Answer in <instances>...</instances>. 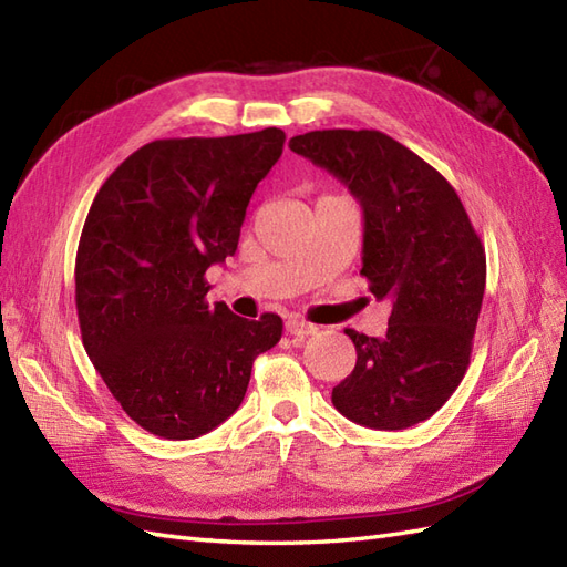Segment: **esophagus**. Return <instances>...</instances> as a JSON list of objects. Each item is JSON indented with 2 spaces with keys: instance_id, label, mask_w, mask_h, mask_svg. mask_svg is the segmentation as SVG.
Segmentation results:
<instances>
[{
  "instance_id": "obj_1",
  "label": "esophagus",
  "mask_w": 567,
  "mask_h": 567,
  "mask_svg": "<svg viewBox=\"0 0 567 567\" xmlns=\"http://www.w3.org/2000/svg\"><path fill=\"white\" fill-rule=\"evenodd\" d=\"M285 330H287V336H292V338H309V336H316L318 326L303 321V318H289V321L285 323Z\"/></svg>"
}]
</instances>
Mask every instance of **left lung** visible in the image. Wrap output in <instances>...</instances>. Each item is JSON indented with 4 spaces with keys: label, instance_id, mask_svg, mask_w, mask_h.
Wrapping results in <instances>:
<instances>
[{
    "label": "left lung",
    "instance_id": "left-lung-1",
    "mask_svg": "<svg viewBox=\"0 0 567 567\" xmlns=\"http://www.w3.org/2000/svg\"><path fill=\"white\" fill-rule=\"evenodd\" d=\"M350 188L364 210L361 275L393 311L383 338L347 328L357 367L332 388L354 424L400 431L424 422L470 367L486 287V254L439 169L375 128H323L289 141Z\"/></svg>",
    "mask_w": 567,
    "mask_h": 567
}]
</instances>
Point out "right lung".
<instances>
[{
    "label": "right lung",
    "mask_w": 567,
    "mask_h": 567,
    "mask_svg": "<svg viewBox=\"0 0 567 567\" xmlns=\"http://www.w3.org/2000/svg\"><path fill=\"white\" fill-rule=\"evenodd\" d=\"M282 128L145 143L100 186L76 251L83 347L112 398L159 439L220 426L282 318L206 301V270L235 256L246 206L278 163Z\"/></svg>",
    "instance_id": "add662e5"
}]
</instances>
